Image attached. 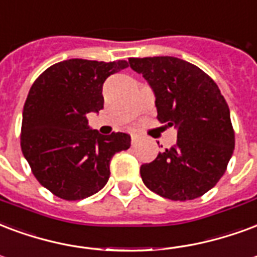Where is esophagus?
<instances>
[{
	"label": "esophagus",
	"instance_id": "obj_1",
	"mask_svg": "<svg viewBox=\"0 0 257 257\" xmlns=\"http://www.w3.org/2000/svg\"><path fill=\"white\" fill-rule=\"evenodd\" d=\"M139 140L138 135H132V144H136Z\"/></svg>",
	"mask_w": 257,
	"mask_h": 257
}]
</instances>
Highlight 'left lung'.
Returning <instances> with one entry per match:
<instances>
[{
  "label": "left lung",
  "instance_id": "left-lung-1",
  "mask_svg": "<svg viewBox=\"0 0 257 257\" xmlns=\"http://www.w3.org/2000/svg\"><path fill=\"white\" fill-rule=\"evenodd\" d=\"M155 92L158 121L177 128V144L140 167L144 185L170 200H193L226 172L234 129L229 106L206 72L176 57L129 58Z\"/></svg>",
  "mask_w": 257,
  "mask_h": 257
}]
</instances>
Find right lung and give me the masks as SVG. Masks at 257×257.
Listing matches in <instances>:
<instances>
[{"label":"right lung","mask_w":257,"mask_h":257,"mask_svg":"<svg viewBox=\"0 0 257 257\" xmlns=\"http://www.w3.org/2000/svg\"><path fill=\"white\" fill-rule=\"evenodd\" d=\"M126 61H61L42 73L24 103L20 146L41 185L64 200H81L106 185L110 161L131 147V136H103L87 114L103 109L104 80Z\"/></svg>","instance_id":"obj_1"}]
</instances>
